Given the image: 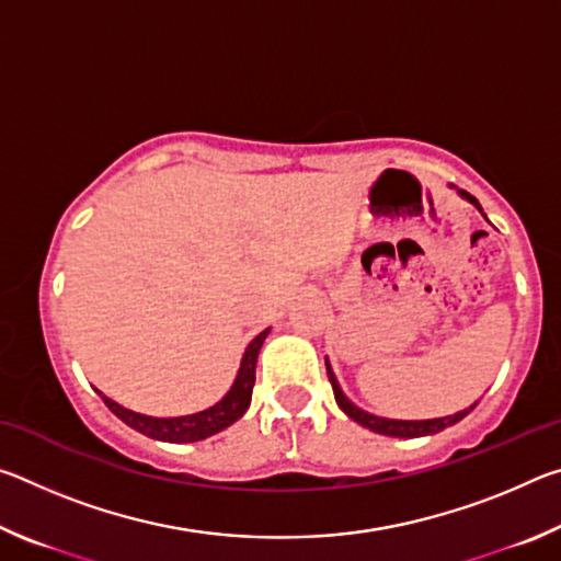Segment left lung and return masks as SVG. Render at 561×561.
Returning <instances> with one entry per match:
<instances>
[{"mask_svg":"<svg viewBox=\"0 0 561 561\" xmlns=\"http://www.w3.org/2000/svg\"><path fill=\"white\" fill-rule=\"evenodd\" d=\"M458 193H460V197H465V201L472 203L482 213L480 203L474 201L470 193H465V190H458ZM327 376H329V381H331V388H334V398H336V403H339L341 411H344L348 417H354V421L358 425H364V428L374 431V433H381V435H388V438H423V435L440 433V431L448 428V425H455L458 421H462V417L472 411V405H470L468 411H460V413L445 415V417H431V421H393V417H381V415L360 411L358 405L351 403L348 398L344 396V391H341V386L336 381L334 371H331L329 358H327Z\"/></svg>","mask_w":561,"mask_h":561,"instance_id":"8db88e82","label":"left lung"}]
</instances>
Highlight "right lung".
<instances>
[{
  "mask_svg": "<svg viewBox=\"0 0 561 561\" xmlns=\"http://www.w3.org/2000/svg\"><path fill=\"white\" fill-rule=\"evenodd\" d=\"M270 329H264L262 334L254 336L250 341V346L244 348L240 371H237V378L230 391L222 396V401H217L215 405L205 408L201 413L193 415H178V417H153V415H144L136 411H128V408L118 405L116 401H111L108 396H99L103 398V403L108 405V411L113 415H118L123 423L130 425L133 431L148 435L153 440H163V443H195V440H205L210 435L225 431L227 425H232L234 421H240L244 415L247 408H250L252 401V388H254V368H257V356L260 348L267 339Z\"/></svg>",
  "mask_w": 561,
  "mask_h": 561,
  "instance_id": "1",
  "label": "right lung"
}]
</instances>
